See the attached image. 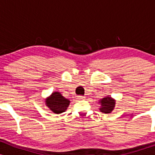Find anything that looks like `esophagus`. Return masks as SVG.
<instances>
[{"label": "esophagus", "mask_w": 155, "mask_h": 155, "mask_svg": "<svg viewBox=\"0 0 155 155\" xmlns=\"http://www.w3.org/2000/svg\"><path fill=\"white\" fill-rule=\"evenodd\" d=\"M85 97H84V96H81V95H79L78 96V99L79 100H83V99H84Z\"/></svg>", "instance_id": "obj_1"}]
</instances>
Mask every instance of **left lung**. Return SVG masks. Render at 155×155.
I'll return each instance as SVG.
<instances>
[{
  "instance_id": "obj_1",
  "label": "left lung",
  "mask_w": 155,
  "mask_h": 155,
  "mask_svg": "<svg viewBox=\"0 0 155 155\" xmlns=\"http://www.w3.org/2000/svg\"><path fill=\"white\" fill-rule=\"evenodd\" d=\"M101 104V107L100 111L106 114H109L112 111L115 106V101L110 97H104L100 101Z\"/></svg>"
}]
</instances>
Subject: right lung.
<instances>
[{"instance_id": "obj_1", "label": "right lung", "mask_w": 155, "mask_h": 155, "mask_svg": "<svg viewBox=\"0 0 155 155\" xmlns=\"http://www.w3.org/2000/svg\"><path fill=\"white\" fill-rule=\"evenodd\" d=\"M47 106L55 114H61L67 109L70 101L65 98L60 92H54L46 101Z\"/></svg>"}]
</instances>
